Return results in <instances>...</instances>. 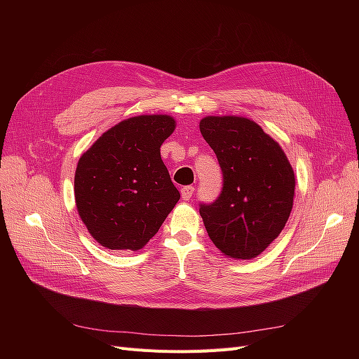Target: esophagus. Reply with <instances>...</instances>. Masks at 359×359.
Returning a JSON list of instances; mask_svg holds the SVG:
<instances>
[{
  "label": "esophagus",
  "mask_w": 359,
  "mask_h": 359,
  "mask_svg": "<svg viewBox=\"0 0 359 359\" xmlns=\"http://www.w3.org/2000/svg\"><path fill=\"white\" fill-rule=\"evenodd\" d=\"M193 193H194V187H193V186L182 187V189H181V198H182L184 201H190L191 196H193Z\"/></svg>",
  "instance_id": "34e87169"
}]
</instances>
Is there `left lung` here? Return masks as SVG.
<instances>
[{
	"mask_svg": "<svg viewBox=\"0 0 359 359\" xmlns=\"http://www.w3.org/2000/svg\"><path fill=\"white\" fill-rule=\"evenodd\" d=\"M201 133L219 160L223 189L199 212L214 245L253 259L283 231L295 196V173L283 149L244 116H205Z\"/></svg>",
	"mask_w": 359,
	"mask_h": 359,
	"instance_id": "obj_1",
	"label": "left lung"
}]
</instances>
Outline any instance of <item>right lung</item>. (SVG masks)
Here are the masks:
<instances>
[{
	"label": "right lung",
	"mask_w": 359,
	"mask_h": 359,
	"mask_svg": "<svg viewBox=\"0 0 359 359\" xmlns=\"http://www.w3.org/2000/svg\"><path fill=\"white\" fill-rule=\"evenodd\" d=\"M175 130L169 115H139L104 132L74 173L76 208L94 240L111 250L142 248L180 201L160 147Z\"/></svg>",
	"instance_id": "obj_1"
}]
</instances>
